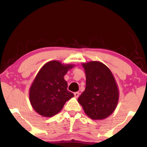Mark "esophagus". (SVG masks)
Wrapping results in <instances>:
<instances>
[{"instance_id": "esophagus-1", "label": "esophagus", "mask_w": 147, "mask_h": 147, "mask_svg": "<svg viewBox=\"0 0 147 147\" xmlns=\"http://www.w3.org/2000/svg\"><path fill=\"white\" fill-rule=\"evenodd\" d=\"M74 96H75L76 98H78L79 96H80V92H74Z\"/></svg>"}]
</instances>
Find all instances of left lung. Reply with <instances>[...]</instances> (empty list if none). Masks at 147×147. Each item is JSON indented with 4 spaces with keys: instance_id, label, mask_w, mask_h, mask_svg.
I'll return each mask as SVG.
<instances>
[{
    "instance_id": "1",
    "label": "left lung",
    "mask_w": 147,
    "mask_h": 147,
    "mask_svg": "<svg viewBox=\"0 0 147 147\" xmlns=\"http://www.w3.org/2000/svg\"><path fill=\"white\" fill-rule=\"evenodd\" d=\"M86 75V87L78 98L84 112L92 119L110 116L118 105L119 90L110 69L98 61L83 63Z\"/></svg>"
}]
</instances>
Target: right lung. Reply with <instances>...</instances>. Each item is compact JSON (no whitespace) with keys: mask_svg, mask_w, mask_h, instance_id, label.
Segmentation results:
<instances>
[{"mask_svg":"<svg viewBox=\"0 0 147 147\" xmlns=\"http://www.w3.org/2000/svg\"><path fill=\"white\" fill-rule=\"evenodd\" d=\"M74 64H64L60 61L46 63L38 72L29 89V101L40 116L50 118L59 113L66 102L74 95L67 91L64 77Z\"/></svg>","mask_w":147,"mask_h":147,"instance_id":"obj_1","label":"right lung"}]
</instances>
